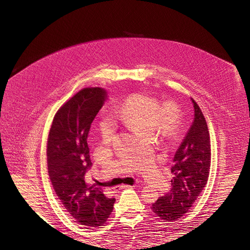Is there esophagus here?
<instances>
[{"mask_svg": "<svg viewBox=\"0 0 250 250\" xmlns=\"http://www.w3.org/2000/svg\"><path fill=\"white\" fill-rule=\"evenodd\" d=\"M130 186H128V185H122V186H119V188H120V190H122V188H129Z\"/></svg>", "mask_w": 250, "mask_h": 250, "instance_id": "obj_1", "label": "esophagus"}]
</instances>
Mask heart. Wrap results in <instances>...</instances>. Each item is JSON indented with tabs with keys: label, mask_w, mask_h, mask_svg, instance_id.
<instances>
[{
	"label": "heart",
	"mask_w": 250,
	"mask_h": 250,
	"mask_svg": "<svg viewBox=\"0 0 250 250\" xmlns=\"http://www.w3.org/2000/svg\"><path fill=\"white\" fill-rule=\"evenodd\" d=\"M113 118L142 135L152 133L155 127L163 133L172 135L177 129L179 113L175 104L167 103L160 107L156 98L135 93L113 109ZM99 132L101 139L106 143L115 138L116 126L108 117L102 119Z\"/></svg>",
	"instance_id": "b5f03b06"
}]
</instances>
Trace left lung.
<instances>
[{
  "mask_svg": "<svg viewBox=\"0 0 250 250\" xmlns=\"http://www.w3.org/2000/svg\"><path fill=\"white\" fill-rule=\"evenodd\" d=\"M194 121L173 158L171 190L151 206L162 220L176 221L187 214L208 184L210 167V138L206 118L191 98Z\"/></svg>",
  "mask_w": 250,
  "mask_h": 250,
  "instance_id": "1",
  "label": "left lung"
}]
</instances>
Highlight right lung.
Segmentation results:
<instances>
[{"mask_svg": "<svg viewBox=\"0 0 250 250\" xmlns=\"http://www.w3.org/2000/svg\"><path fill=\"white\" fill-rule=\"evenodd\" d=\"M106 98L100 87H85L60 107L53 119L47 144L48 173L63 208L79 224L103 225L111 214L115 198L102 188L89 187L85 174L92 166L87 137L94 119Z\"/></svg>", "mask_w": 250, "mask_h": 250, "instance_id": "1", "label": "right lung"}]
</instances>
